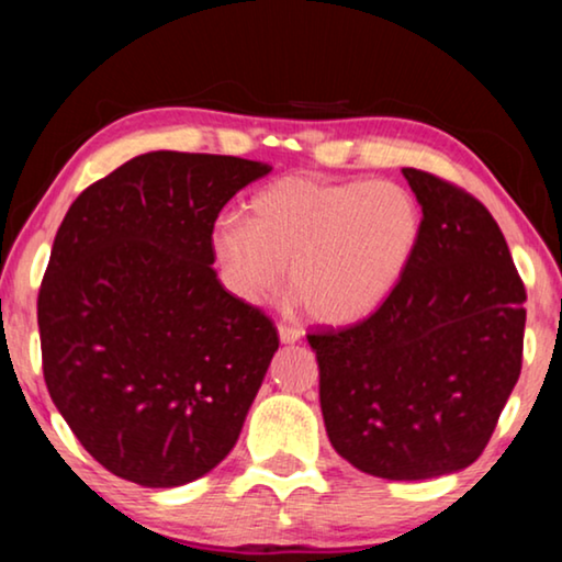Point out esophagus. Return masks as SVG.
Here are the masks:
<instances>
[{
    "label": "esophagus",
    "mask_w": 562,
    "mask_h": 562,
    "mask_svg": "<svg viewBox=\"0 0 562 562\" xmlns=\"http://www.w3.org/2000/svg\"><path fill=\"white\" fill-rule=\"evenodd\" d=\"M279 340L283 345H294V342L302 340V329L289 327V325H279Z\"/></svg>",
    "instance_id": "1"
}]
</instances>
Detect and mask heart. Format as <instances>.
I'll list each match as a JSON object with an SVG mask.
<instances>
[{
    "label": "heart",
    "mask_w": 562,
    "mask_h": 562,
    "mask_svg": "<svg viewBox=\"0 0 562 562\" xmlns=\"http://www.w3.org/2000/svg\"><path fill=\"white\" fill-rule=\"evenodd\" d=\"M422 210L396 181L283 176L252 194L248 222L222 214L210 245L222 281L245 304L283 283L322 325H352L398 289L417 256Z\"/></svg>",
    "instance_id": "1"
}]
</instances>
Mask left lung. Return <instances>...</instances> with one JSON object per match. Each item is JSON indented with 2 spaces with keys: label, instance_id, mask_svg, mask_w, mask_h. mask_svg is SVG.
Wrapping results in <instances>:
<instances>
[{
  "label": "left lung",
  "instance_id": "obj_1",
  "mask_svg": "<svg viewBox=\"0 0 562 562\" xmlns=\"http://www.w3.org/2000/svg\"><path fill=\"white\" fill-rule=\"evenodd\" d=\"M422 240L371 317L306 335L327 437L389 481L458 473L486 448L521 371L525 283L496 220L468 191L404 168Z\"/></svg>",
  "mask_w": 562,
  "mask_h": 562
}]
</instances>
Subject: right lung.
Instances as JSON below:
<instances>
[{
	"instance_id": "right-lung-1",
	"label": "right lung",
	"mask_w": 562,
	"mask_h": 562,
	"mask_svg": "<svg viewBox=\"0 0 562 562\" xmlns=\"http://www.w3.org/2000/svg\"><path fill=\"white\" fill-rule=\"evenodd\" d=\"M260 160L153 150L83 189L37 296L43 375L97 463L148 488L227 458L279 350L273 322L229 294L210 235Z\"/></svg>"
}]
</instances>
